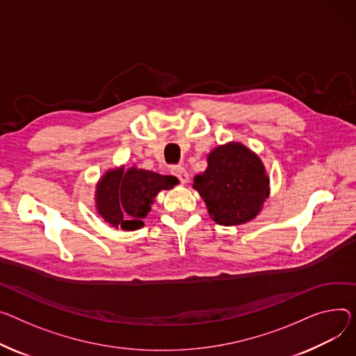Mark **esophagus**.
I'll use <instances>...</instances> for the list:
<instances>
[{
  "label": "esophagus",
  "mask_w": 356,
  "mask_h": 356,
  "mask_svg": "<svg viewBox=\"0 0 356 356\" xmlns=\"http://www.w3.org/2000/svg\"><path fill=\"white\" fill-rule=\"evenodd\" d=\"M172 173H173L176 177H179V180H180L183 184L188 183V180H191V176H188L187 170L183 168V165H176V168L172 169Z\"/></svg>",
  "instance_id": "obj_1"
}]
</instances>
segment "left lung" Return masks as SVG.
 Masks as SVG:
<instances>
[{"label":"left lung","instance_id":"8db88e82","mask_svg":"<svg viewBox=\"0 0 356 356\" xmlns=\"http://www.w3.org/2000/svg\"><path fill=\"white\" fill-rule=\"evenodd\" d=\"M210 218L222 226L254 219L270 193V179L259 156L238 141L207 154V168L193 179Z\"/></svg>","mask_w":356,"mask_h":356}]
</instances>
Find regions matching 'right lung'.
<instances>
[{
    "mask_svg": "<svg viewBox=\"0 0 356 356\" xmlns=\"http://www.w3.org/2000/svg\"><path fill=\"white\" fill-rule=\"evenodd\" d=\"M179 183L175 176H163L152 170L115 168L108 169L96 184V210L110 227L136 230L161 191H170Z\"/></svg>",
    "mask_w": 356,
    "mask_h": 356,
    "instance_id": "obj_1",
    "label": "right lung"
}]
</instances>
